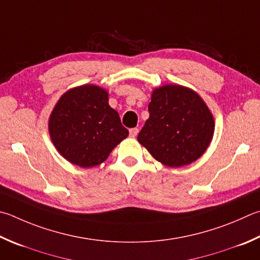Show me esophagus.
Segmentation results:
<instances>
[{"mask_svg": "<svg viewBox=\"0 0 260 260\" xmlns=\"http://www.w3.org/2000/svg\"><path fill=\"white\" fill-rule=\"evenodd\" d=\"M138 133H139V128H136V127L129 129V135L132 136V138H135V136L138 135Z\"/></svg>", "mask_w": 260, "mask_h": 260, "instance_id": "esophagus-1", "label": "esophagus"}]
</instances>
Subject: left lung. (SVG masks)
<instances>
[{
    "label": "left lung",
    "instance_id": "obj_1",
    "mask_svg": "<svg viewBox=\"0 0 260 260\" xmlns=\"http://www.w3.org/2000/svg\"><path fill=\"white\" fill-rule=\"evenodd\" d=\"M149 119L138 141L154 159L168 167H182L204 154L214 134V118L202 99L181 85L155 88Z\"/></svg>",
    "mask_w": 260,
    "mask_h": 260
}]
</instances>
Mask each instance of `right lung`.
<instances>
[{"label":"right lung","mask_w":260,"mask_h":260,"mask_svg":"<svg viewBox=\"0 0 260 260\" xmlns=\"http://www.w3.org/2000/svg\"><path fill=\"white\" fill-rule=\"evenodd\" d=\"M49 129L61 155L83 168L105 161L128 136L118 112L108 103V93L95 85L64 93L52 111Z\"/></svg>","instance_id":"obj_1"}]
</instances>
